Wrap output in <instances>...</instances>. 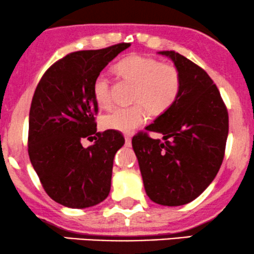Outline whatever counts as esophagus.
<instances>
[{"label":"esophagus","mask_w":254,"mask_h":254,"mask_svg":"<svg viewBox=\"0 0 254 254\" xmlns=\"http://www.w3.org/2000/svg\"><path fill=\"white\" fill-rule=\"evenodd\" d=\"M125 141H126V144L127 145H130V143H131V137H130V135H125Z\"/></svg>","instance_id":"34e87169"}]
</instances>
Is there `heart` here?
Segmentation results:
<instances>
[{"label": "heart", "instance_id": "1", "mask_svg": "<svg viewBox=\"0 0 254 254\" xmlns=\"http://www.w3.org/2000/svg\"><path fill=\"white\" fill-rule=\"evenodd\" d=\"M116 71L126 81L133 83L131 96L134 106L118 107L102 118V126L129 134L145 121V110L151 116L166 112L182 91V75L175 64H163L155 58L130 55L116 65ZM93 96L102 109H109L111 99V81L100 74L93 82Z\"/></svg>", "mask_w": 254, "mask_h": 254}]
</instances>
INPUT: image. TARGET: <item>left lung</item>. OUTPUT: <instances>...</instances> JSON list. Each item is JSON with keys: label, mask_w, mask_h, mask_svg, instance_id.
Listing matches in <instances>:
<instances>
[{"label": "left lung", "mask_w": 254, "mask_h": 254, "mask_svg": "<svg viewBox=\"0 0 254 254\" xmlns=\"http://www.w3.org/2000/svg\"><path fill=\"white\" fill-rule=\"evenodd\" d=\"M182 75L176 103L131 140L145 193L162 206H182L196 199L216 177L229 133L228 109L216 84L202 68L173 51ZM165 135L164 141L148 136Z\"/></svg>", "instance_id": "left-lung-1"}]
</instances>
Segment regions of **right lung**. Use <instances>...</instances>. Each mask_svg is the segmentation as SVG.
I'll use <instances>...</instances> for the list:
<instances>
[{
    "mask_svg": "<svg viewBox=\"0 0 254 254\" xmlns=\"http://www.w3.org/2000/svg\"><path fill=\"white\" fill-rule=\"evenodd\" d=\"M129 46L120 43L72 52L54 62L38 83L30 109L27 151L45 192L62 206L91 207L109 195L114 155L125 138L113 129L97 131L93 82ZM83 138L95 143L84 148Z\"/></svg>",
    "mask_w": 254,
    "mask_h": 254,
    "instance_id": "right-lung-1",
    "label": "right lung"
}]
</instances>
